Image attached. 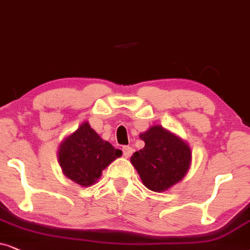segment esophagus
<instances>
[{"label":"esophagus","mask_w":250,"mask_h":250,"mask_svg":"<svg viewBox=\"0 0 250 250\" xmlns=\"http://www.w3.org/2000/svg\"><path fill=\"white\" fill-rule=\"evenodd\" d=\"M132 149L130 146H123L122 147V152H123V155H125V158H129V156H131L132 154Z\"/></svg>","instance_id":"esophagus-1"}]
</instances>
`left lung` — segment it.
Returning a JSON list of instances; mask_svg holds the SVG:
<instances>
[{
  "mask_svg": "<svg viewBox=\"0 0 250 250\" xmlns=\"http://www.w3.org/2000/svg\"><path fill=\"white\" fill-rule=\"evenodd\" d=\"M144 148L135 152L130 161L146 188L164 192L178 183L188 170L191 151L181 138L161 125L141 134Z\"/></svg>",
  "mask_w": 250,
  "mask_h": 250,
  "instance_id": "obj_1",
  "label": "left lung"
}]
</instances>
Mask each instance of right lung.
I'll return each instance as SVG.
<instances>
[{
	"label": "right lung",
	"instance_id": "right-lung-1",
	"mask_svg": "<svg viewBox=\"0 0 250 250\" xmlns=\"http://www.w3.org/2000/svg\"><path fill=\"white\" fill-rule=\"evenodd\" d=\"M121 154V149L103 141L89 123L84 122L62 143L58 158L66 177L76 184L90 186Z\"/></svg>",
	"mask_w": 250,
	"mask_h": 250
}]
</instances>
